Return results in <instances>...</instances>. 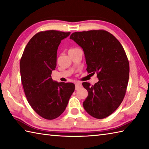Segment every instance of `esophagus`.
I'll use <instances>...</instances> for the list:
<instances>
[{"label": "esophagus", "instance_id": "obj_1", "mask_svg": "<svg viewBox=\"0 0 149 149\" xmlns=\"http://www.w3.org/2000/svg\"><path fill=\"white\" fill-rule=\"evenodd\" d=\"M75 90H77L79 89L80 88H81V87H82V84H81V83L77 82V83H75Z\"/></svg>", "mask_w": 149, "mask_h": 149}]
</instances>
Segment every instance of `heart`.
I'll use <instances>...</instances> for the list:
<instances>
[{
    "instance_id": "b5f03b06",
    "label": "heart",
    "mask_w": 149,
    "mask_h": 149,
    "mask_svg": "<svg viewBox=\"0 0 149 149\" xmlns=\"http://www.w3.org/2000/svg\"><path fill=\"white\" fill-rule=\"evenodd\" d=\"M71 49H74V48H71Z\"/></svg>"
}]
</instances>
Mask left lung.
Listing matches in <instances>:
<instances>
[{
  "mask_svg": "<svg viewBox=\"0 0 149 149\" xmlns=\"http://www.w3.org/2000/svg\"><path fill=\"white\" fill-rule=\"evenodd\" d=\"M70 38L83 49L88 74L96 73L99 79L94 86L82 84L88 93L84 109L92 117L105 118L116 111L126 94L130 71L127 54L119 40L105 30L77 31Z\"/></svg>",
  "mask_w": 149,
  "mask_h": 149,
  "instance_id": "left-lung-1",
  "label": "left lung"
}]
</instances>
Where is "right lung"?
<instances>
[{"instance_id": "right-lung-1", "label": "right lung", "mask_w": 149, "mask_h": 149, "mask_svg": "<svg viewBox=\"0 0 149 149\" xmlns=\"http://www.w3.org/2000/svg\"><path fill=\"white\" fill-rule=\"evenodd\" d=\"M70 34L57 30L38 32L29 40L20 61L27 101L38 115L49 120L63 113L75 90L74 83L55 82L51 76L56 68L58 46Z\"/></svg>"}]
</instances>
